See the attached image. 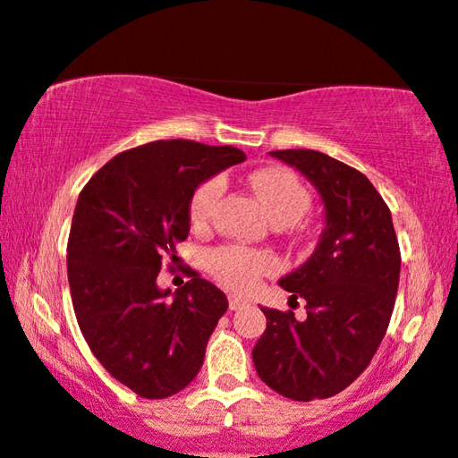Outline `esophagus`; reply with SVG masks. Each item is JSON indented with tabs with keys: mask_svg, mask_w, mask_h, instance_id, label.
Returning a JSON list of instances; mask_svg holds the SVG:
<instances>
[{
	"mask_svg": "<svg viewBox=\"0 0 458 458\" xmlns=\"http://www.w3.org/2000/svg\"><path fill=\"white\" fill-rule=\"evenodd\" d=\"M228 306H230V310H242L245 306H249V301L241 295H230L228 297Z\"/></svg>",
	"mask_w": 458,
	"mask_h": 458,
	"instance_id": "esophagus-1",
	"label": "esophagus"
}]
</instances>
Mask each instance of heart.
<instances>
[{"instance_id":"obj_1","label":"heart","mask_w":458,"mask_h":458,"mask_svg":"<svg viewBox=\"0 0 458 458\" xmlns=\"http://www.w3.org/2000/svg\"><path fill=\"white\" fill-rule=\"evenodd\" d=\"M249 182H251V188L259 197L267 216L276 224H295L297 219L306 216L312 205V197L300 175L286 167L259 169ZM222 194L224 180L219 175H213L197 186L191 203H188V217H191L194 230L209 228ZM207 266L219 284L234 291H249L258 284L259 278L276 270L278 264L274 255L267 251L241 245H224L209 253Z\"/></svg>"}]
</instances>
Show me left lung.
Masks as SVG:
<instances>
[{
  "label": "left lung",
  "mask_w": 458,
  "mask_h": 458,
  "mask_svg": "<svg viewBox=\"0 0 458 458\" xmlns=\"http://www.w3.org/2000/svg\"><path fill=\"white\" fill-rule=\"evenodd\" d=\"M318 188L327 228L306 264L280 280L291 310L261 308L266 331L253 347L259 379L284 398L310 402L344 392L386 337L400 283L392 213L364 174L318 150H274Z\"/></svg>",
  "instance_id": "1"
}]
</instances>
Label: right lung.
I'll return each instance as SVG.
<instances>
[{"label": "right lung", "mask_w": 458, "mask_h": 458, "mask_svg": "<svg viewBox=\"0 0 458 458\" xmlns=\"http://www.w3.org/2000/svg\"><path fill=\"white\" fill-rule=\"evenodd\" d=\"M242 161L234 146L157 140L113 157L79 194L66 245L72 310L98 362L142 398H169L197 377L228 310L199 272L174 297L157 276L178 261L197 186Z\"/></svg>", "instance_id": "add662e5"}]
</instances>
